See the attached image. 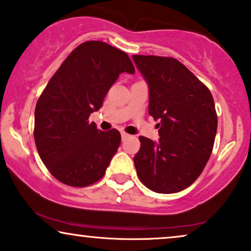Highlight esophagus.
I'll list each match as a JSON object with an SVG mask.
<instances>
[{
  "mask_svg": "<svg viewBox=\"0 0 251 251\" xmlns=\"http://www.w3.org/2000/svg\"><path fill=\"white\" fill-rule=\"evenodd\" d=\"M121 137H122V139H125V138H126V137H129V135L126 132H125V131H122L121 132Z\"/></svg>",
  "mask_w": 251,
  "mask_h": 251,
  "instance_id": "1",
  "label": "esophagus"
}]
</instances>
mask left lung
<instances>
[{
  "mask_svg": "<svg viewBox=\"0 0 251 251\" xmlns=\"http://www.w3.org/2000/svg\"><path fill=\"white\" fill-rule=\"evenodd\" d=\"M132 60L149 85V114L160 120L159 142L139 137L136 172L154 193H178L196 181L212 152L218 126L212 94L176 58Z\"/></svg>",
  "mask_w": 251,
  "mask_h": 251,
  "instance_id": "8db88e82",
  "label": "left lung"
}]
</instances>
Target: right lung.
<instances>
[{"label":"right lung","mask_w":251,"mask_h":251,"mask_svg":"<svg viewBox=\"0 0 251 251\" xmlns=\"http://www.w3.org/2000/svg\"><path fill=\"white\" fill-rule=\"evenodd\" d=\"M122 73H135L126 53L102 41L83 42L38 99L34 142L42 162L62 183L79 188L93 184L118 151V130H98L89 116L100 109Z\"/></svg>","instance_id":"obj_1"}]
</instances>
